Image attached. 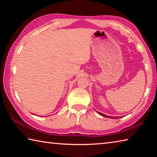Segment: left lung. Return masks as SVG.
Listing matches in <instances>:
<instances>
[{
    "label": "left lung",
    "mask_w": 157,
    "mask_h": 157,
    "mask_svg": "<svg viewBox=\"0 0 157 157\" xmlns=\"http://www.w3.org/2000/svg\"><path fill=\"white\" fill-rule=\"evenodd\" d=\"M98 113L99 115H102V116H103V117H106V118H112V119H118V118H121V117H110V116H106V115H104V114H102V113H100V112H98Z\"/></svg>",
    "instance_id": "obj_1"
}]
</instances>
